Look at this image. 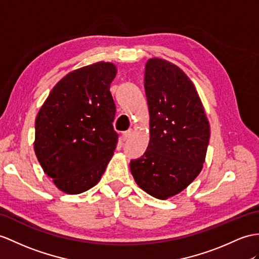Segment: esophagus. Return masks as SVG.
Masks as SVG:
<instances>
[{"label": "esophagus", "mask_w": 259, "mask_h": 259, "mask_svg": "<svg viewBox=\"0 0 259 259\" xmlns=\"http://www.w3.org/2000/svg\"><path fill=\"white\" fill-rule=\"evenodd\" d=\"M132 133H133V131H132V130H128V131L124 132L123 135H122V137H123V141L128 140V138H130V137H131V135H132Z\"/></svg>", "instance_id": "1"}]
</instances>
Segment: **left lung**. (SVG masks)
<instances>
[{
	"mask_svg": "<svg viewBox=\"0 0 259 259\" xmlns=\"http://www.w3.org/2000/svg\"><path fill=\"white\" fill-rule=\"evenodd\" d=\"M150 140L141 158L131 160L136 184L154 198L178 194L198 177L205 160L210 125L192 81L165 59L145 67Z\"/></svg>",
	"mask_w": 259,
	"mask_h": 259,
	"instance_id": "1",
	"label": "left lung"
}]
</instances>
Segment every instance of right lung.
Segmentation results:
<instances>
[{
    "mask_svg": "<svg viewBox=\"0 0 259 259\" xmlns=\"http://www.w3.org/2000/svg\"><path fill=\"white\" fill-rule=\"evenodd\" d=\"M117 69L100 61L65 75L41 105L34 149L56 187L68 194L100 181L116 148L115 104L110 92Z\"/></svg>",
    "mask_w": 259,
    "mask_h": 259,
    "instance_id": "add662e5",
    "label": "right lung"
}]
</instances>
